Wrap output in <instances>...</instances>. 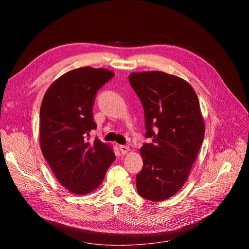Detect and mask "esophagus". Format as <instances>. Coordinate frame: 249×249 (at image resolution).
Here are the masks:
<instances>
[{
	"mask_svg": "<svg viewBox=\"0 0 249 249\" xmlns=\"http://www.w3.org/2000/svg\"><path fill=\"white\" fill-rule=\"evenodd\" d=\"M119 150H120V153H122L123 155H125L126 153H129L130 147L127 146V145H119Z\"/></svg>",
	"mask_w": 249,
	"mask_h": 249,
	"instance_id": "34e87169",
	"label": "esophagus"
}]
</instances>
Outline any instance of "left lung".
<instances>
[{"label":"left lung","mask_w":249,"mask_h":249,"mask_svg":"<svg viewBox=\"0 0 249 249\" xmlns=\"http://www.w3.org/2000/svg\"><path fill=\"white\" fill-rule=\"evenodd\" d=\"M130 84L144 110L145 138L136 176L140 196L160 201L175 195L189 176L205 136L197 95L189 83L162 71L134 72Z\"/></svg>","instance_id":"obj_1"}]
</instances>
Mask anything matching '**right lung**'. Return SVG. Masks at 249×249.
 I'll return each mask as SVG.
<instances>
[{"mask_svg": "<svg viewBox=\"0 0 249 249\" xmlns=\"http://www.w3.org/2000/svg\"><path fill=\"white\" fill-rule=\"evenodd\" d=\"M114 73L86 66L72 70L48 89L40 107V147L59 183L74 194L99 187L115 155L101 140L89 141L96 129L93 104L99 89Z\"/></svg>", "mask_w": 249, "mask_h": 249, "instance_id": "obj_1", "label": "right lung"}]
</instances>
